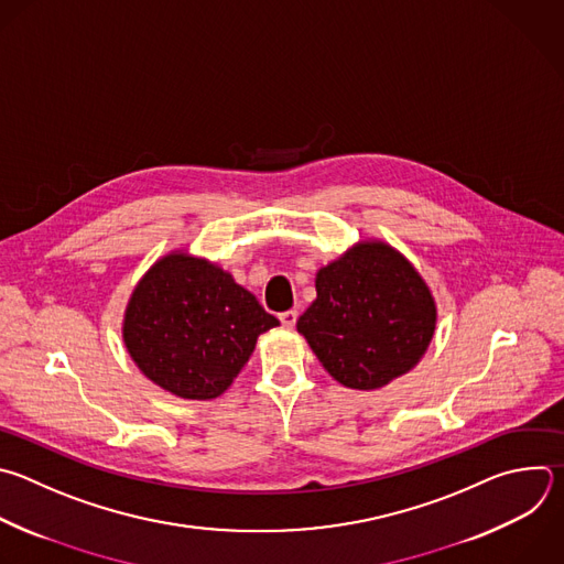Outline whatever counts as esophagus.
Segmentation results:
<instances>
[{"label": "esophagus", "instance_id": "34e87169", "mask_svg": "<svg viewBox=\"0 0 564 564\" xmlns=\"http://www.w3.org/2000/svg\"><path fill=\"white\" fill-rule=\"evenodd\" d=\"M296 318H299V312L296 310H288V312H281L279 314V321L283 323V327L292 329L296 325Z\"/></svg>", "mask_w": 564, "mask_h": 564}]
</instances>
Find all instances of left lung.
I'll return each instance as SVG.
<instances>
[{
	"instance_id": "8db88e82",
	"label": "left lung",
	"mask_w": 564,
	"mask_h": 564,
	"mask_svg": "<svg viewBox=\"0 0 564 564\" xmlns=\"http://www.w3.org/2000/svg\"><path fill=\"white\" fill-rule=\"evenodd\" d=\"M436 305L419 272L394 248L367 241L316 274V301L296 329L329 377L351 390H379L425 354Z\"/></svg>"
}]
</instances>
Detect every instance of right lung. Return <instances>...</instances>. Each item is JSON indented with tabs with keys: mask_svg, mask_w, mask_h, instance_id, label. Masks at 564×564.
Listing matches in <instances>:
<instances>
[{
	"mask_svg": "<svg viewBox=\"0 0 564 564\" xmlns=\"http://www.w3.org/2000/svg\"><path fill=\"white\" fill-rule=\"evenodd\" d=\"M254 294L204 259L172 252L134 288L123 318V340L145 377L191 401L221 397L276 327Z\"/></svg>",
	"mask_w": 564,
	"mask_h": 564,
	"instance_id": "1",
	"label": "right lung"
}]
</instances>
